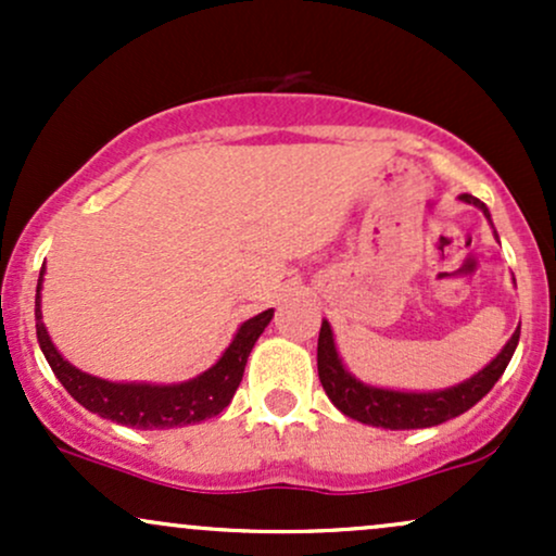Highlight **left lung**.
Here are the masks:
<instances>
[{
  "label": "left lung",
  "instance_id": "8db88e82",
  "mask_svg": "<svg viewBox=\"0 0 556 556\" xmlns=\"http://www.w3.org/2000/svg\"><path fill=\"white\" fill-rule=\"evenodd\" d=\"M460 198L465 203H473V206L481 208L483 216L491 222L486 203H481L478 198L468 193ZM518 340L520 329H515V334L509 337L507 344H504L502 353L496 355L486 368H481L476 376L460 381V384L437 389V392H397V389L371 387L363 384L361 379H355V376L342 366L329 321H321L316 355L318 379H321L327 397L334 402L337 410H342L348 418L376 426V429H429V426H439L444 424V420L457 418L460 413L470 410L478 400L486 397L489 389L500 381L509 358H513Z\"/></svg>",
  "mask_w": 556,
  "mask_h": 556
}]
</instances>
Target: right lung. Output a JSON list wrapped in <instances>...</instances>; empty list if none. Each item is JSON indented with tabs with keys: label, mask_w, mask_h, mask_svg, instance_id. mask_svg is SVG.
I'll list each match as a JSON object with an SVG mask.
<instances>
[{
	"label": "right lung",
	"mask_w": 556,
	"mask_h": 556,
	"mask_svg": "<svg viewBox=\"0 0 556 556\" xmlns=\"http://www.w3.org/2000/svg\"><path fill=\"white\" fill-rule=\"evenodd\" d=\"M41 282L43 266L36 287V337L38 344H41L43 358L52 366L62 387L86 410L101 418H110L114 424L130 426V429H175V426H188L219 416L238 392L248 355H251L253 344L264 334L274 316V311L269 308L242 321L235 340L222 353V358L195 379L180 381V384H136V381L132 384H117V381L83 374L80 368L62 358L41 321Z\"/></svg>",
	"instance_id": "right-lung-1"
}]
</instances>
